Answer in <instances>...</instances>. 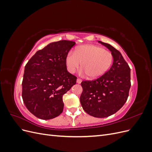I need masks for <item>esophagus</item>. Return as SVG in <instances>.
I'll list each match as a JSON object with an SVG mask.
<instances>
[{
	"label": "esophagus",
	"mask_w": 152,
	"mask_h": 152,
	"mask_svg": "<svg viewBox=\"0 0 152 152\" xmlns=\"http://www.w3.org/2000/svg\"><path fill=\"white\" fill-rule=\"evenodd\" d=\"M82 82V80L80 79H77V83L78 84H80Z\"/></svg>",
	"instance_id": "1"
}]
</instances>
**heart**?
<instances>
[{
	"label": "heart",
	"instance_id": "b5f03b06",
	"mask_svg": "<svg viewBox=\"0 0 152 152\" xmlns=\"http://www.w3.org/2000/svg\"><path fill=\"white\" fill-rule=\"evenodd\" d=\"M113 61L112 53L104 48L96 45H84L77 48L73 53L65 58L68 71L74 73L81 63L84 73L90 79L102 76L111 66Z\"/></svg>",
	"mask_w": 152,
	"mask_h": 152
}]
</instances>
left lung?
<instances>
[{"mask_svg":"<svg viewBox=\"0 0 152 152\" xmlns=\"http://www.w3.org/2000/svg\"><path fill=\"white\" fill-rule=\"evenodd\" d=\"M112 52L113 63L110 70L93 80L81 82L80 101L91 116L104 118L116 113L125 104L131 87V69L121 53L111 45L99 41Z\"/></svg>","mask_w":152,"mask_h":152,"instance_id":"1","label":"left lung"}]
</instances>
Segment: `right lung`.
Wrapping results in <instances>:
<instances>
[{"label":"right lung","instance_id":"obj_1","mask_svg":"<svg viewBox=\"0 0 152 152\" xmlns=\"http://www.w3.org/2000/svg\"><path fill=\"white\" fill-rule=\"evenodd\" d=\"M75 44L64 40L50 43L25 65L22 98L27 109L39 118L52 119L63 112V96L77 81L65 65V58Z\"/></svg>","mask_w":152,"mask_h":152}]
</instances>
